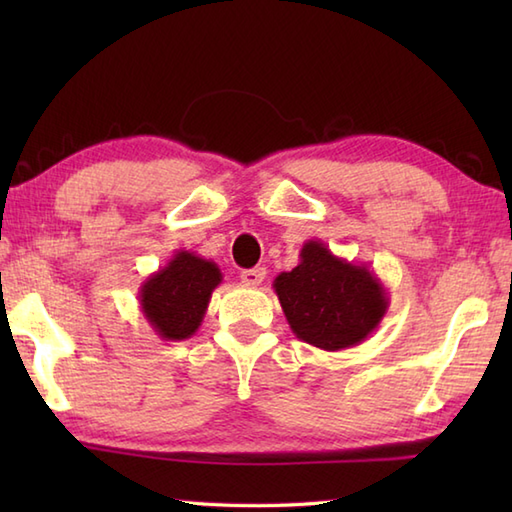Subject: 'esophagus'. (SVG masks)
Returning <instances> with one entry per match:
<instances>
[{
    "mask_svg": "<svg viewBox=\"0 0 512 512\" xmlns=\"http://www.w3.org/2000/svg\"><path fill=\"white\" fill-rule=\"evenodd\" d=\"M242 281L246 286H259L266 277V270L264 268H248V270H242Z\"/></svg>",
    "mask_w": 512,
    "mask_h": 512,
    "instance_id": "obj_1",
    "label": "esophagus"
}]
</instances>
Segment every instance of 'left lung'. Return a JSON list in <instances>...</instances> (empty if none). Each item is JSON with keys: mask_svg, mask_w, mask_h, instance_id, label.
I'll return each mask as SVG.
<instances>
[{"mask_svg": "<svg viewBox=\"0 0 512 512\" xmlns=\"http://www.w3.org/2000/svg\"><path fill=\"white\" fill-rule=\"evenodd\" d=\"M273 288L297 339L325 352L363 343L389 308L374 270L336 257L319 239H308L299 264L275 277Z\"/></svg>", "mask_w": 512, "mask_h": 512, "instance_id": "obj_1", "label": "left lung"}]
</instances>
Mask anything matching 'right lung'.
Here are the masks:
<instances>
[{"mask_svg":"<svg viewBox=\"0 0 512 512\" xmlns=\"http://www.w3.org/2000/svg\"><path fill=\"white\" fill-rule=\"evenodd\" d=\"M222 273L211 259L176 250L138 290L140 312L162 341H184L198 332Z\"/></svg>","mask_w":512,"mask_h":512,"instance_id":"1","label":"right lung"}]
</instances>
